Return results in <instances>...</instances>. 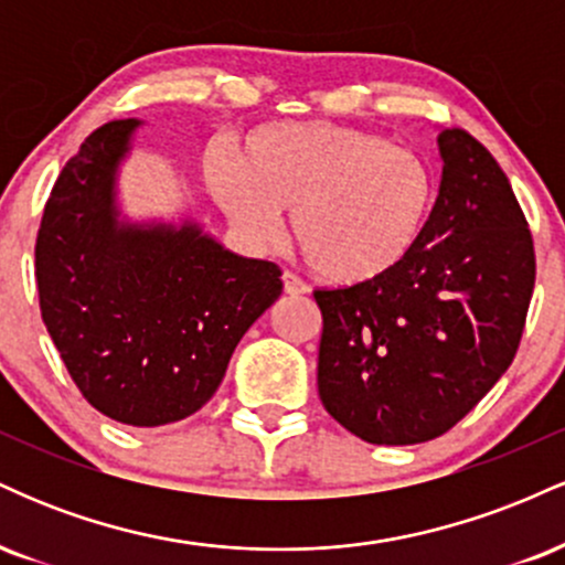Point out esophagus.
Segmentation results:
<instances>
[{
    "instance_id": "obj_1",
    "label": "esophagus",
    "mask_w": 565,
    "mask_h": 565,
    "mask_svg": "<svg viewBox=\"0 0 565 565\" xmlns=\"http://www.w3.org/2000/svg\"><path fill=\"white\" fill-rule=\"evenodd\" d=\"M281 278H284V291H287V295H291V297L308 295V284H305L300 276L289 274V270H287V274H284Z\"/></svg>"
}]
</instances>
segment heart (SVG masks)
Instances as JSON below:
<instances>
[{
    "label": "heart",
    "mask_w": 565,
    "mask_h": 565,
    "mask_svg": "<svg viewBox=\"0 0 565 565\" xmlns=\"http://www.w3.org/2000/svg\"><path fill=\"white\" fill-rule=\"evenodd\" d=\"M206 180L255 244L278 242L291 210L302 260L332 284H369L398 268L423 242L436 201L419 153L327 121L255 129L242 159L206 157Z\"/></svg>",
    "instance_id": "1"
}]
</instances>
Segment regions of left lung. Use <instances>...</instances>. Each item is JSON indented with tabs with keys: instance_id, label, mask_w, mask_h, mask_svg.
<instances>
[{
	"instance_id": "left-lung-1",
	"label": "left lung",
	"mask_w": 565,
	"mask_h": 565,
	"mask_svg": "<svg viewBox=\"0 0 565 565\" xmlns=\"http://www.w3.org/2000/svg\"><path fill=\"white\" fill-rule=\"evenodd\" d=\"M438 199L423 242L369 284L316 289L321 404L366 444L408 446L451 430L521 345L534 242L497 159L440 129Z\"/></svg>"
}]
</instances>
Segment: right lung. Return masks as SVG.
I'll list each match as a JSON object with an SVG mask.
<instances>
[{"label":"right lung","mask_w":565,"mask_h":565,"mask_svg":"<svg viewBox=\"0 0 565 565\" xmlns=\"http://www.w3.org/2000/svg\"><path fill=\"white\" fill-rule=\"evenodd\" d=\"M142 121L97 127L55 180L36 236L42 321L106 417L159 427L215 395L242 340L281 295L276 263L225 249L199 223H132L119 167Z\"/></svg>","instance_id":"add662e5"}]
</instances>
